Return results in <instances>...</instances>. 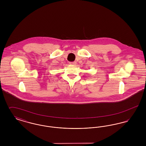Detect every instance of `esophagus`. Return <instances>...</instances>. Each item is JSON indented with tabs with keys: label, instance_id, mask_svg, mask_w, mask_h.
<instances>
[{
	"label": "esophagus",
	"instance_id": "34e87169",
	"mask_svg": "<svg viewBox=\"0 0 146 146\" xmlns=\"http://www.w3.org/2000/svg\"><path fill=\"white\" fill-rule=\"evenodd\" d=\"M70 64L71 65H76V62H72L70 63Z\"/></svg>",
	"mask_w": 146,
	"mask_h": 146
}]
</instances>
